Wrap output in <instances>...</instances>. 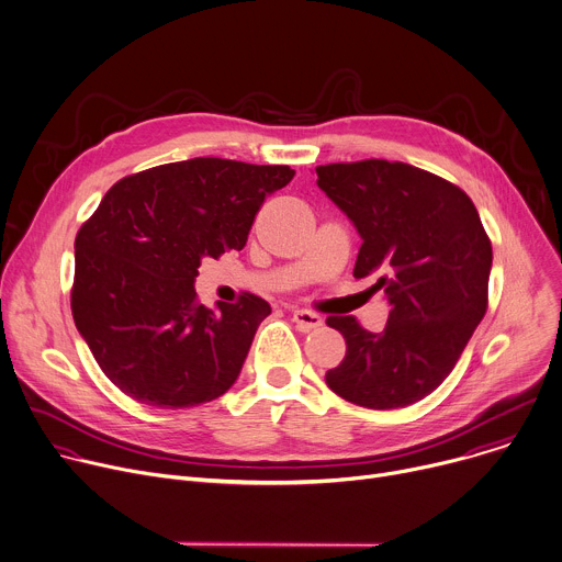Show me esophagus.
<instances>
[{
	"instance_id": "1",
	"label": "esophagus",
	"mask_w": 562,
	"mask_h": 562,
	"mask_svg": "<svg viewBox=\"0 0 562 562\" xmlns=\"http://www.w3.org/2000/svg\"><path fill=\"white\" fill-rule=\"evenodd\" d=\"M293 323L297 325L300 331H313V329L323 327L325 319H323V315H317V313H313L308 308H295L293 311Z\"/></svg>"
}]
</instances>
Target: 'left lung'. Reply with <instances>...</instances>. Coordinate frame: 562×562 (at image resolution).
I'll return each mask as SVG.
<instances>
[{
	"mask_svg": "<svg viewBox=\"0 0 562 562\" xmlns=\"http://www.w3.org/2000/svg\"><path fill=\"white\" fill-rule=\"evenodd\" d=\"M315 173L362 237L353 278L373 276L391 306L382 334L353 315L327 317L347 340L327 384L367 409L414 405L451 373L487 313L492 239L460 187L418 167L360 159Z\"/></svg>",
	"mask_w": 562,
	"mask_h": 562,
	"instance_id": "1",
	"label": "left lung"
}]
</instances>
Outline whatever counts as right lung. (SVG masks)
Segmentation results:
<instances>
[{
  "instance_id": "1",
  "label": "right lung",
  "mask_w": 562,
  "mask_h": 562,
  "mask_svg": "<svg viewBox=\"0 0 562 562\" xmlns=\"http://www.w3.org/2000/svg\"><path fill=\"white\" fill-rule=\"evenodd\" d=\"M282 165L193 157L115 182L75 237L70 308L106 378L142 405L198 407L237 380L271 306L245 291L200 304L202 258L247 245Z\"/></svg>"
}]
</instances>
